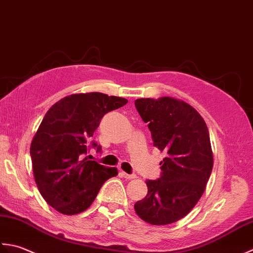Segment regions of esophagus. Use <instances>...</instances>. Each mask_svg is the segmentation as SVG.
Listing matches in <instances>:
<instances>
[{
    "label": "esophagus",
    "mask_w": 253,
    "mask_h": 253,
    "mask_svg": "<svg viewBox=\"0 0 253 253\" xmlns=\"http://www.w3.org/2000/svg\"><path fill=\"white\" fill-rule=\"evenodd\" d=\"M120 173H121L122 176L125 177L126 179H134V178H136L135 174H130V173H126V171H123V170H122V171H121Z\"/></svg>",
    "instance_id": "esophagus-1"
}]
</instances>
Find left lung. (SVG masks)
Masks as SVG:
<instances>
[{
	"label": "left lung",
	"mask_w": 253,
	"mask_h": 253,
	"mask_svg": "<svg viewBox=\"0 0 253 253\" xmlns=\"http://www.w3.org/2000/svg\"><path fill=\"white\" fill-rule=\"evenodd\" d=\"M135 107L154 146L166 157L159 164L162 177L146 180V197L134 210L151 225L171 224L191 212L204 193L214 165L209 128L192 106L176 98H140Z\"/></svg>",
	"instance_id": "left-lung-1"
}]
</instances>
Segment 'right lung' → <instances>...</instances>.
Returning a JSON list of instances; mask_svg holds the SVG:
<instances>
[{
	"instance_id": "add662e5",
	"label": "right lung",
	"mask_w": 253,
	"mask_h": 253,
	"mask_svg": "<svg viewBox=\"0 0 253 253\" xmlns=\"http://www.w3.org/2000/svg\"><path fill=\"white\" fill-rule=\"evenodd\" d=\"M127 104L102 92L72 94L50 108L30 144L35 182L45 202L64 215L84 212L108 179L118 174L84 156L107 112ZM100 152V146L91 142Z\"/></svg>"
}]
</instances>
